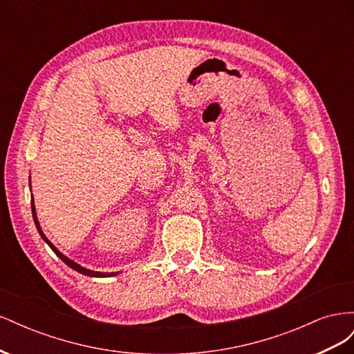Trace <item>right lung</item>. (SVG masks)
Listing matches in <instances>:
<instances>
[{
    "label": "right lung",
    "mask_w": 354,
    "mask_h": 354,
    "mask_svg": "<svg viewBox=\"0 0 354 354\" xmlns=\"http://www.w3.org/2000/svg\"><path fill=\"white\" fill-rule=\"evenodd\" d=\"M32 202V216H34V221H35V226H37V229H38V232H39V234H41V238L44 239L47 243H48V246L50 248L55 251V254L59 257V259L63 261V263H66L69 267H72L73 270H77V272H80V273H82V274H87V276H94V277H104V276H112L113 273H102V272H93V270H88V269H84L82 266H80V264H77L75 261H72V260H69L68 257H65L63 255L55 245H53L47 238H46V234L42 233V230H41V227H39V223H38V220H37V212H35V207H34V199L30 201Z\"/></svg>",
    "instance_id": "obj_1"
}]
</instances>
